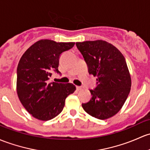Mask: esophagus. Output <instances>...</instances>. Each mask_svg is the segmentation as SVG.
I'll list each match as a JSON object with an SVG mask.
<instances>
[{
    "label": "esophagus",
    "instance_id": "esophagus-1",
    "mask_svg": "<svg viewBox=\"0 0 150 150\" xmlns=\"http://www.w3.org/2000/svg\"><path fill=\"white\" fill-rule=\"evenodd\" d=\"M76 89L78 90V91H80V90L82 89V87H80V86H76Z\"/></svg>",
    "mask_w": 150,
    "mask_h": 150
}]
</instances>
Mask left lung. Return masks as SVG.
Returning a JSON list of instances; mask_svg holds the SVG:
<instances>
[{
  "mask_svg": "<svg viewBox=\"0 0 150 150\" xmlns=\"http://www.w3.org/2000/svg\"><path fill=\"white\" fill-rule=\"evenodd\" d=\"M87 63L88 72L97 77L92 98L82 104L86 113L104 120L116 114L125 103L132 81L125 58L111 44L103 40L76 42Z\"/></svg>",
  "mask_w": 150,
  "mask_h": 150,
  "instance_id": "obj_1",
  "label": "left lung"
}]
</instances>
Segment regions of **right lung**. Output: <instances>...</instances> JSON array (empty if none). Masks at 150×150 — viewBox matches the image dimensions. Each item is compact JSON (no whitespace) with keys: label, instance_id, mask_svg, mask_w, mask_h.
I'll use <instances>...</instances> for the list:
<instances>
[{"label":"right lung","instance_id":"right-lung-1","mask_svg":"<svg viewBox=\"0 0 150 150\" xmlns=\"http://www.w3.org/2000/svg\"><path fill=\"white\" fill-rule=\"evenodd\" d=\"M75 42H56L42 39L22 55L17 67L16 90L26 111L36 119L48 121L62 112L66 98L76 88L72 83H50L53 71L58 70L61 54Z\"/></svg>","mask_w":150,"mask_h":150}]
</instances>
